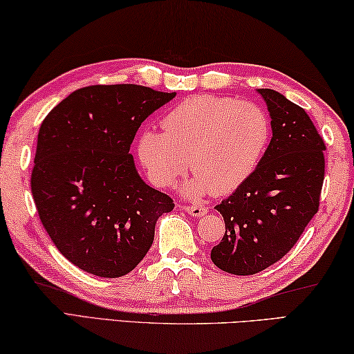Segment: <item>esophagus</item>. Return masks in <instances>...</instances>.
I'll return each mask as SVG.
<instances>
[{"instance_id":"esophagus-1","label":"esophagus","mask_w":354,"mask_h":354,"mask_svg":"<svg viewBox=\"0 0 354 354\" xmlns=\"http://www.w3.org/2000/svg\"><path fill=\"white\" fill-rule=\"evenodd\" d=\"M182 208L193 218H201L207 213V207L202 205V204H199V205H183Z\"/></svg>"}]
</instances>
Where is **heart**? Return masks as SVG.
I'll list each match as a JSON object with an SVG mask.
<instances>
[{"label": "heart", "mask_w": 354, "mask_h": 354, "mask_svg": "<svg viewBox=\"0 0 354 354\" xmlns=\"http://www.w3.org/2000/svg\"><path fill=\"white\" fill-rule=\"evenodd\" d=\"M163 130H144L138 156L156 187L169 188L188 169L196 176L189 194L225 196L240 188L262 161L271 124L256 103L194 95L174 106Z\"/></svg>", "instance_id": "b5f03b06"}]
</instances>
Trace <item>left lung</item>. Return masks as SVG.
I'll return each mask as SVG.
<instances>
[{"instance_id":"1","label":"left lung","mask_w":354,"mask_h":354,"mask_svg":"<svg viewBox=\"0 0 354 354\" xmlns=\"http://www.w3.org/2000/svg\"><path fill=\"white\" fill-rule=\"evenodd\" d=\"M273 138L257 169L215 208L225 232L212 262L225 273L256 274L295 246L320 205L324 141L303 108L273 89H257Z\"/></svg>"}]
</instances>
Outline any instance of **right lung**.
Returning <instances> with one entry per match:
<instances>
[{"mask_svg": "<svg viewBox=\"0 0 354 354\" xmlns=\"http://www.w3.org/2000/svg\"><path fill=\"white\" fill-rule=\"evenodd\" d=\"M174 97L138 84L88 86L40 125L32 198L57 251L86 273H130L152 246L158 218L174 208L129 153L141 124Z\"/></svg>", "mask_w": 354, "mask_h": 354, "instance_id": "obj_1", "label": "right lung"}]
</instances>
